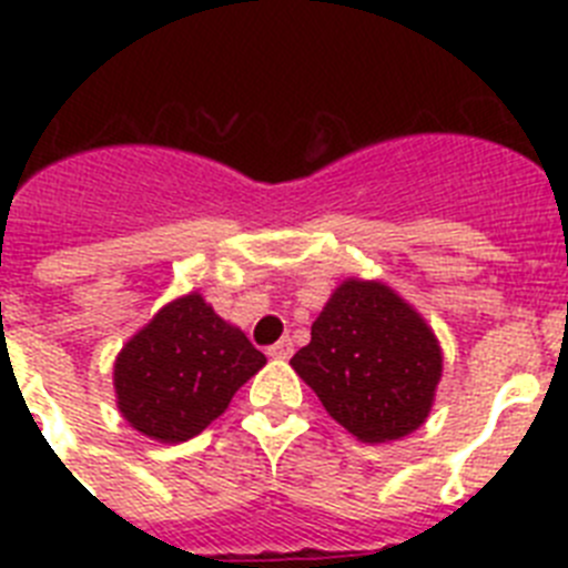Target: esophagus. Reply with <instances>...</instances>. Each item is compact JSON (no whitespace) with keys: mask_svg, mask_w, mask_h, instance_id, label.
<instances>
[{"mask_svg":"<svg viewBox=\"0 0 568 568\" xmlns=\"http://www.w3.org/2000/svg\"><path fill=\"white\" fill-rule=\"evenodd\" d=\"M267 355L270 358H278V361H287L290 355H293V341L290 338H281L278 344L267 346Z\"/></svg>","mask_w":568,"mask_h":568,"instance_id":"1","label":"esophagus"}]
</instances>
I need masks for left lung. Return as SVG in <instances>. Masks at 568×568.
Wrapping results in <instances>:
<instances>
[{
	"instance_id": "obj_1",
	"label": "left lung",
	"mask_w": 568,
	"mask_h": 568,
	"mask_svg": "<svg viewBox=\"0 0 568 568\" xmlns=\"http://www.w3.org/2000/svg\"><path fill=\"white\" fill-rule=\"evenodd\" d=\"M290 364L344 429L366 444H386L415 433L429 415L440 346L393 290L349 278Z\"/></svg>"
}]
</instances>
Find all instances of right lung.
<instances>
[{
    "instance_id": "1",
    "label": "right lung",
    "mask_w": 568,
    "mask_h": 568,
    "mask_svg": "<svg viewBox=\"0 0 568 568\" xmlns=\"http://www.w3.org/2000/svg\"><path fill=\"white\" fill-rule=\"evenodd\" d=\"M264 364L247 335L219 318L202 295H184L115 358L119 409L148 438L182 444L219 418Z\"/></svg>"
}]
</instances>
